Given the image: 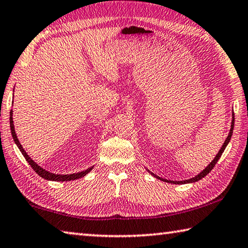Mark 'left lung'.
<instances>
[{
	"label": "left lung",
	"mask_w": 248,
	"mask_h": 248,
	"mask_svg": "<svg viewBox=\"0 0 248 248\" xmlns=\"http://www.w3.org/2000/svg\"><path fill=\"white\" fill-rule=\"evenodd\" d=\"M234 121H235V119H234V112H233V119H232V124H231V130H230V133H229V136H227V138H226V140L224 141V143H223V145H222V148H221V150L218 151V153L217 155H216V156L214 158V160H212V162L209 164V166H207L205 169H204V170L202 171V172H200V173L198 174V175H195L194 178H192V179H188V180H184V181H170V180H167V179H162V178H160V176H158V175H155V173H152V172H150V173L155 176V178H156V179H159V180H161V181H164V182H168V183H173V184H186V183H193V182H198V181H200L201 179H203L204 176H206L207 174L210 173V172L212 171V169H213L214 167H215V164L217 163V161L219 160V158H221V155H222V153L224 152V150H225V148H226V145L229 144V142H230V140H231V138H232V135H233V129H234Z\"/></svg>",
	"instance_id": "obj_1"
}]
</instances>
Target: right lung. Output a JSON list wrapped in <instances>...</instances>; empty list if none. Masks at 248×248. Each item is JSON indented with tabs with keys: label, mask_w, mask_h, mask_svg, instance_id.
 Segmentation results:
<instances>
[{
	"label": "right lung",
	"mask_w": 248,
	"mask_h": 248,
	"mask_svg": "<svg viewBox=\"0 0 248 248\" xmlns=\"http://www.w3.org/2000/svg\"><path fill=\"white\" fill-rule=\"evenodd\" d=\"M12 116H13V111H12V110H11V112H10V127H11L12 137H13V139L15 141V143H16V145L18 147L19 151L22 152V155H24V158L26 159L27 162L30 163V166L32 167L33 170L36 172V173L39 176H42L43 179L48 180V181H57V182H64V181H66V182H67V181L80 179V178H82V176H85L86 174H88L89 172L93 170V167L88 168L87 170H85V171L78 172V173H73V174H56V173H52V172H49V171H46L45 169H43L42 167H39L36 162H34L33 159L30 158L29 155H27V153H26V151L24 150V149H23L22 144L19 143V141H18L17 137H16V133H15L14 124H13V117H12Z\"/></svg>",
	"instance_id": "add662e5"
}]
</instances>
